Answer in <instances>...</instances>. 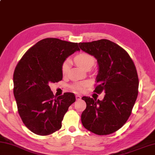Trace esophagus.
<instances>
[{"mask_svg": "<svg viewBox=\"0 0 155 155\" xmlns=\"http://www.w3.org/2000/svg\"><path fill=\"white\" fill-rule=\"evenodd\" d=\"M75 97H76V100H78V101H79V100H80L81 98H82V97L80 95H76Z\"/></svg>", "mask_w": 155, "mask_h": 155, "instance_id": "obj_1", "label": "esophagus"}]
</instances>
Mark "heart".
<instances>
[{"mask_svg":"<svg viewBox=\"0 0 155 155\" xmlns=\"http://www.w3.org/2000/svg\"><path fill=\"white\" fill-rule=\"evenodd\" d=\"M74 61L75 62V63L84 70L91 69V68L93 67V65L94 64V62H95V59H94V56L86 52H82L78 54V55H76L75 56ZM69 60H66V61H64L62 64V73H63V74H66L68 72V71H69ZM87 82H80L74 84L72 86V88L73 91L76 92V93H81V92H82L84 90V88L87 86Z\"/></svg>","mask_w":155,"mask_h":155,"instance_id":"obj_1","label":"heart"}]
</instances>
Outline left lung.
I'll return each mask as SVG.
<instances>
[{
  "mask_svg": "<svg viewBox=\"0 0 155 155\" xmlns=\"http://www.w3.org/2000/svg\"><path fill=\"white\" fill-rule=\"evenodd\" d=\"M79 46L98 62L94 92L105 93L103 101L82 97L86 104L81 116L82 124L97 135L113 134L126 123L137 99L139 79L136 67L127 51L110 40L79 43Z\"/></svg>",
  "mask_w": 155,
  "mask_h": 155,
  "instance_id": "left-lung-1",
  "label": "left lung"
}]
</instances>
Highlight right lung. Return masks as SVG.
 <instances>
[{
  "mask_svg": "<svg viewBox=\"0 0 155 155\" xmlns=\"http://www.w3.org/2000/svg\"><path fill=\"white\" fill-rule=\"evenodd\" d=\"M78 43L46 38L28 49L15 67L13 94L25 126L34 134L48 135L58 131L69 107L75 101L73 93L56 98L49 86L62 79L61 66L79 51Z\"/></svg>",
  "mask_w": 155,
  "mask_h": 155,
  "instance_id": "1",
  "label": "right lung"
}]
</instances>
